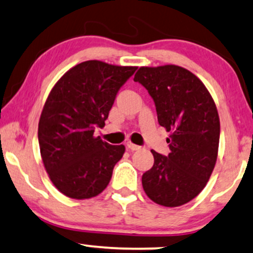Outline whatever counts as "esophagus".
<instances>
[{
  "instance_id": "esophagus-1",
  "label": "esophagus",
  "mask_w": 253,
  "mask_h": 253,
  "mask_svg": "<svg viewBox=\"0 0 253 253\" xmlns=\"http://www.w3.org/2000/svg\"><path fill=\"white\" fill-rule=\"evenodd\" d=\"M126 147L128 148L129 151H138V150H140V146H138V145H134V144H132V142L130 141H127L126 142Z\"/></svg>"
}]
</instances>
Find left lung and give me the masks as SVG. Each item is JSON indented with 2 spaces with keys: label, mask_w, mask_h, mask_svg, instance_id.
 <instances>
[{
  "label": "left lung",
  "mask_w": 253,
  "mask_h": 253,
  "mask_svg": "<svg viewBox=\"0 0 253 253\" xmlns=\"http://www.w3.org/2000/svg\"><path fill=\"white\" fill-rule=\"evenodd\" d=\"M134 81L147 89L158 123L171 132L167 156L151 151L154 164L142 174V187L159 205H184L202 192L214 169L220 135L217 107L203 82L179 66L141 67Z\"/></svg>",
  "instance_id": "1"
}]
</instances>
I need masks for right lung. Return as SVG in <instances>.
I'll return each instance as SVG.
<instances>
[{
	"mask_svg": "<svg viewBox=\"0 0 253 253\" xmlns=\"http://www.w3.org/2000/svg\"><path fill=\"white\" fill-rule=\"evenodd\" d=\"M136 67L101 61L79 63L56 82L39 123V145L45 171L65 196L88 199L107 187L124 145L94 136L102 128L120 88Z\"/></svg>",
	"mask_w": 253,
	"mask_h": 253,
	"instance_id": "obj_1",
	"label": "right lung"
}]
</instances>
